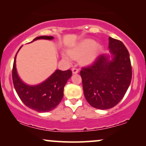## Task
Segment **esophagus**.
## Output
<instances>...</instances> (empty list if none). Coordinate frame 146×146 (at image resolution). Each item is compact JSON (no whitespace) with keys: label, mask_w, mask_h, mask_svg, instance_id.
Segmentation results:
<instances>
[{"label":"esophagus","mask_w":146,"mask_h":146,"mask_svg":"<svg viewBox=\"0 0 146 146\" xmlns=\"http://www.w3.org/2000/svg\"><path fill=\"white\" fill-rule=\"evenodd\" d=\"M72 72H73V74H76L79 72V69L76 67H73L72 68Z\"/></svg>","instance_id":"obj_1"}]
</instances>
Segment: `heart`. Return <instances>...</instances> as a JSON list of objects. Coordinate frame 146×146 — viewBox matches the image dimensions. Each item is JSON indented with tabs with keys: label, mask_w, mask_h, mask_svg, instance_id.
<instances>
[{
	"label": "heart",
	"mask_w": 146,
	"mask_h": 146,
	"mask_svg": "<svg viewBox=\"0 0 146 146\" xmlns=\"http://www.w3.org/2000/svg\"><path fill=\"white\" fill-rule=\"evenodd\" d=\"M100 50V45L92 39H85L75 45L70 50V54L73 57H82V61L85 64H91L96 61ZM63 57L70 61L71 56L68 53H63Z\"/></svg>",
	"instance_id": "heart-1"
}]
</instances>
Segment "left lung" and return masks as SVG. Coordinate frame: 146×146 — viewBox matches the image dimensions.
I'll use <instances>...</instances> for the list:
<instances>
[{
    "instance_id": "8db88e82",
    "label": "left lung",
    "mask_w": 146,
    "mask_h": 146,
    "mask_svg": "<svg viewBox=\"0 0 146 146\" xmlns=\"http://www.w3.org/2000/svg\"><path fill=\"white\" fill-rule=\"evenodd\" d=\"M111 54L99 56L92 65L80 71L85 98L93 108L108 110L116 106L125 96L131 81L129 52L123 42L109 37Z\"/></svg>"
}]
</instances>
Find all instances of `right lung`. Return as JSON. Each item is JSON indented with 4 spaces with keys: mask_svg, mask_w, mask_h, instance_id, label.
I'll use <instances>...</instances> for the list:
<instances>
[{
    "mask_svg": "<svg viewBox=\"0 0 146 146\" xmlns=\"http://www.w3.org/2000/svg\"><path fill=\"white\" fill-rule=\"evenodd\" d=\"M53 38L51 36H37L32 42L38 39L52 40ZM19 50L15 57L12 77L15 89L21 100L28 108L40 113L54 110L63 99L64 87L71 77V71L68 69L63 71L57 69L40 84L27 85L21 80L17 71L16 57Z\"/></svg>",
    "mask_w": 146,
    "mask_h": 146,
    "instance_id": "right-lung-1",
    "label": "right lung"
}]
</instances>
